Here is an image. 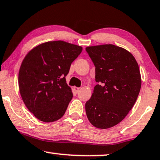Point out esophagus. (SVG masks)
Instances as JSON below:
<instances>
[{"instance_id":"esophagus-1","label":"esophagus","mask_w":160,"mask_h":160,"mask_svg":"<svg viewBox=\"0 0 160 160\" xmlns=\"http://www.w3.org/2000/svg\"><path fill=\"white\" fill-rule=\"evenodd\" d=\"M74 90H75V93H78V92L80 91V88H78V87H75L74 88Z\"/></svg>"}]
</instances>
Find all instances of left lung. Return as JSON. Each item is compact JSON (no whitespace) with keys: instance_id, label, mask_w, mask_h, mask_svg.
I'll return each instance as SVG.
<instances>
[{"instance_id":"obj_1","label":"left lung","mask_w":160,"mask_h":160,"mask_svg":"<svg viewBox=\"0 0 160 160\" xmlns=\"http://www.w3.org/2000/svg\"><path fill=\"white\" fill-rule=\"evenodd\" d=\"M85 51L95 66L97 82L85 103L86 115L96 128L107 129L120 122L136 103L140 70L133 56L114 45L90 46Z\"/></svg>"}]
</instances>
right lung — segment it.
<instances>
[{
	"mask_svg": "<svg viewBox=\"0 0 160 160\" xmlns=\"http://www.w3.org/2000/svg\"><path fill=\"white\" fill-rule=\"evenodd\" d=\"M82 50L62 40L51 41L35 47L24 58L19 72L20 94L38 120L54 122L64 114L73 97L65 78Z\"/></svg>",
	"mask_w": 160,
	"mask_h": 160,
	"instance_id": "1",
	"label": "right lung"
}]
</instances>
